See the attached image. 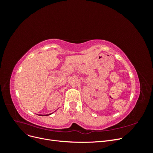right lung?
Returning a JSON list of instances; mask_svg holds the SVG:
<instances>
[{
    "label": "right lung",
    "instance_id": "right-lung-1",
    "mask_svg": "<svg viewBox=\"0 0 153 153\" xmlns=\"http://www.w3.org/2000/svg\"><path fill=\"white\" fill-rule=\"evenodd\" d=\"M51 114H48V115H50Z\"/></svg>",
    "mask_w": 153,
    "mask_h": 153
}]
</instances>
